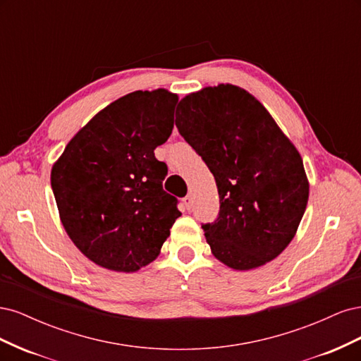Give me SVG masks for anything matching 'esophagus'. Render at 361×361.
Masks as SVG:
<instances>
[{
  "mask_svg": "<svg viewBox=\"0 0 361 361\" xmlns=\"http://www.w3.org/2000/svg\"><path fill=\"white\" fill-rule=\"evenodd\" d=\"M183 204L187 206V209H191V206H192V195L191 194L185 195V197H183Z\"/></svg>",
  "mask_w": 361,
  "mask_h": 361,
  "instance_id": "obj_1",
  "label": "esophagus"
}]
</instances>
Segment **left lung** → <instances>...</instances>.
Segmentation results:
<instances>
[{
    "instance_id": "1",
    "label": "left lung",
    "mask_w": 361,
    "mask_h": 361,
    "mask_svg": "<svg viewBox=\"0 0 361 361\" xmlns=\"http://www.w3.org/2000/svg\"><path fill=\"white\" fill-rule=\"evenodd\" d=\"M176 126L214 174L220 212L202 224L212 255L233 269L276 259L309 200L302 159L255 96L220 84L185 96Z\"/></svg>"
}]
</instances>
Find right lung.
<instances>
[{
    "mask_svg": "<svg viewBox=\"0 0 361 361\" xmlns=\"http://www.w3.org/2000/svg\"><path fill=\"white\" fill-rule=\"evenodd\" d=\"M178 94L134 92L97 113L51 171L61 223L94 264L133 272L159 255L180 216L164 191L167 164L154 150L173 130Z\"/></svg>",
    "mask_w": 361,
    "mask_h": 361,
    "instance_id": "right-lung-1",
    "label": "right lung"
}]
</instances>
